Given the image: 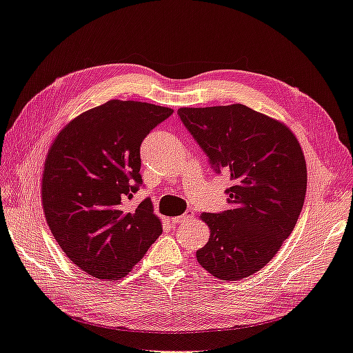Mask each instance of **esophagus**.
Masks as SVG:
<instances>
[{
	"label": "esophagus",
	"mask_w": 353,
	"mask_h": 353,
	"mask_svg": "<svg viewBox=\"0 0 353 353\" xmlns=\"http://www.w3.org/2000/svg\"><path fill=\"white\" fill-rule=\"evenodd\" d=\"M193 216H194L193 211H185L183 215H179V216H175V218H172V223H175V224L185 223V221H188V220H192Z\"/></svg>",
	"instance_id": "1"
}]
</instances>
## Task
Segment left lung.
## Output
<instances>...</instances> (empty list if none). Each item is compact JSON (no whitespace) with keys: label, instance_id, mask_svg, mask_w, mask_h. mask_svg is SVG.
I'll return each instance as SVG.
<instances>
[{"label":"left lung","instance_id":"1","mask_svg":"<svg viewBox=\"0 0 353 353\" xmlns=\"http://www.w3.org/2000/svg\"><path fill=\"white\" fill-rule=\"evenodd\" d=\"M178 117L215 174L230 176L227 211L202 214L209 242L196 252L223 281L263 269L294 230L307 185L306 161L292 132L242 103L179 108Z\"/></svg>","mask_w":353,"mask_h":353}]
</instances>
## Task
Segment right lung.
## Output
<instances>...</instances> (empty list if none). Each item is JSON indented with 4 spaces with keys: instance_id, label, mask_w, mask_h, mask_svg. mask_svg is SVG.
I'll use <instances>...</instances> for the list:
<instances>
[{
    "instance_id": "add662e5",
    "label": "right lung",
    "mask_w": 353,
    "mask_h": 353,
    "mask_svg": "<svg viewBox=\"0 0 353 353\" xmlns=\"http://www.w3.org/2000/svg\"><path fill=\"white\" fill-rule=\"evenodd\" d=\"M172 112L114 99L80 114L53 142L43 174L46 220L66 256L93 278H123L161 234L148 197L130 212L123 202L142 187V141Z\"/></svg>"
}]
</instances>
